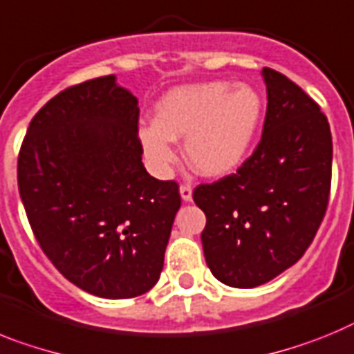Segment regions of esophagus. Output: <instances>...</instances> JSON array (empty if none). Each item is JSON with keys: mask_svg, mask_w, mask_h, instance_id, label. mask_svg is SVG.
I'll return each mask as SVG.
<instances>
[{"mask_svg": "<svg viewBox=\"0 0 354 354\" xmlns=\"http://www.w3.org/2000/svg\"><path fill=\"white\" fill-rule=\"evenodd\" d=\"M180 196L183 201H190L192 199V189H190V185H181L180 187Z\"/></svg>", "mask_w": 354, "mask_h": 354, "instance_id": "34e87169", "label": "esophagus"}]
</instances>
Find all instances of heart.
Here are the masks:
<instances>
[{
    "label": "heart",
    "instance_id": "1",
    "mask_svg": "<svg viewBox=\"0 0 354 354\" xmlns=\"http://www.w3.org/2000/svg\"><path fill=\"white\" fill-rule=\"evenodd\" d=\"M263 115L260 92L248 84L215 80L181 85L155 106V121L139 128L144 158L153 173L167 178L176 164L174 140H183L187 160L198 173L221 178L250 153Z\"/></svg>",
    "mask_w": 354,
    "mask_h": 354
}]
</instances>
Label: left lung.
Wrapping results in <instances>:
<instances>
[{
  "label": "left lung",
  "instance_id": "obj_1",
  "mask_svg": "<svg viewBox=\"0 0 354 354\" xmlns=\"http://www.w3.org/2000/svg\"><path fill=\"white\" fill-rule=\"evenodd\" d=\"M267 113L262 140L235 174L199 185L207 215L205 260L221 283L253 288L305 254L328 207L333 144L328 119L301 87L262 71Z\"/></svg>",
  "mask_w": 354,
  "mask_h": 354
}]
</instances>
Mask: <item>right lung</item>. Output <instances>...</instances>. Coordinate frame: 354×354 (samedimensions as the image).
<instances>
[{
    "mask_svg": "<svg viewBox=\"0 0 354 354\" xmlns=\"http://www.w3.org/2000/svg\"><path fill=\"white\" fill-rule=\"evenodd\" d=\"M21 201L46 257L106 299L155 287L181 199L142 164L139 100L115 75L66 88L35 113L17 162Z\"/></svg>",
    "mask_w": 354,
    "mask_h": 354,
    "instance_id": "obj_1",
    "label": "right lung"
}]
</instances>
